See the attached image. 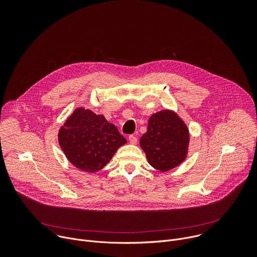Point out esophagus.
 Here are the masks:
<instances>
[{"label": "esophagus", "instance_id": "obj_1", "mask_svg": "<svg viewBox=\"0 0 257 257\" xmlns=\"http://www.w3.org/2000/svg\"><path fill=\"white\" fill-rule=\"evenodd\" d=\"M129 141L131 144H136L137 143V137L135 135H129Z\"/></svg>", "mask_w": 257, "mask_h": 257}]
</instances>
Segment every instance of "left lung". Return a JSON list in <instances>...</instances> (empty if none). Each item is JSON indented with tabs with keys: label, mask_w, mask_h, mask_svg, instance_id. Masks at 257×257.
Instances as JSON below:
<instances>
[{
	"label": "left lung",
	"mask_w": 257,
	"mask_h": 257,
	"mask_svg": "<svg viewBox=\"0 0 257 257\" xmlns=\"http://www.w3.org/2000/svg\"><path fill=\"white\" fill-rule=\"evenodd\" d=\"M189 131L179 116L169 109L154 114L148 131L140 138V146L152 167L167 172L186 159Z\"/></svg>",
	"instance_id": "8db88e82"
}]
</instances>
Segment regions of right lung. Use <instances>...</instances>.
I'll use <instances>...</instances> for the list:
<instances>
[{
    "label": "right lung",
    "instance_id": "right-lung-1",
    "mask_svg": "<svg viewBox=\"0 0 257 257\" xmlns=\"http://www.w3.org/2000/svg\"><path fill=\"white\" fill-rule=\"evenodd\" d=\"M58 137L68 161L87 173L100 171L127 142L114 124L84 107L73 112L60 128Z\"/></svg>",
    "mask_w": 257,
    "mask_h": 257
}]
</instances>
